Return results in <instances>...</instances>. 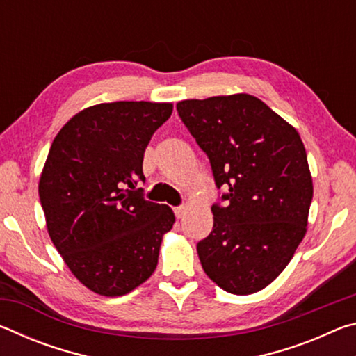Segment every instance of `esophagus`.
<instances>
[{
	"mask_svg": "<svg viewBox=\"0 0 356 356\" xmlns=\"http://www.w3.org/2000/svg\"><path fill=\"white\" fill-rule=\"evenodd\" d=\"M186 212V207L185 206H179V207H174V213H176L177 218H182Z\"/></svg>",
	"mask_w": 356,
	"mask_h": 356,
	"instance_id": "34e87169",
	"label": "esophagus"
}]
</instances>
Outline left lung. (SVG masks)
<instances>
[{"label": "left lung", "mask_w": 356, "mask_h": 356, "mask_svg": "<svg viewBox=\"0 0 356 356\" xmlns=\"http://www.w3.org/2000/svg\"><path fill=\"white\" fill-rule=\"evenodd\" d=\"M177 113L225 190V206H212V232L196 245L204 272L226 292L261 291L308 226L312 179L298 131L248 94L182 100Z\"/></svg>", "instance_id": "left-lung-1"}]
</instances>
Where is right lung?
I'll use <instances>...</instances> for the list:
<instances>
[{
	"label": "right lung",
	"instance_id": "obj_1",
	"mask_svg": "<svg viewBox=\"0 0 356 356\" xmlns=\"http://www.w3.org/2000/svg\"><path fill=\"white\" fill-rule=\"evenodd\" d=\"M171 104L113 102L75 114L59 130L39 182L53 245L76 280L119 297L143 284L159 262L172 210L144 200V150Z\"/></svg>",
	"mask_w": 356,
	"mask_h": 356
}]
</instances>
